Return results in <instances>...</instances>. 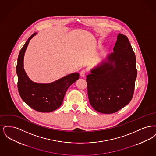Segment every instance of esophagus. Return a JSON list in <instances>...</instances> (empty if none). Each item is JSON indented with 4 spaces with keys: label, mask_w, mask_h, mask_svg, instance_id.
<instances>
[{
    "label": "esophagus",
    "mask_w": 156,
    "mask_h": 156,
    "mask_svg": "<svg viewBox=\"0 0 156 156\" xmlns=\"http://www.w3.org/2000/svg\"><path fill=\"white\" fill-rule=\"evenodd\" d=\"M85 74H86V71H85V69H83V70H82L80 72V75H81V76H82V77H83V76H85Z\"/></svg>",
    "instance_id": "34e87169"
}]
</instances>
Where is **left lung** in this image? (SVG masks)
<instances>
[{
  "mask_svg": "<svg viewBox=\"0 0 156 156\" xmlns=\"http://www.w3.org/2000/svg\"><path fill=\"white\" fill-rule=\"evenodd\" d=\"M136 63L128 38L119 33L113 52L87 76L89 103L95 111L113 113L131 101L137 74Z\"/></svg>",
  "mask_w": 156,
  "mask_h": 156,
  "instance_id": "obj_1",
  "label": "left lung"
}]
</instances>
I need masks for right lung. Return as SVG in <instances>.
<instances>
[{
	"mask_svg": "<svg viewBox=\"0 0 156 156\" xmlns=\"http://www.w3.org/2000/svg\"><path fill=\"white\" fill-rule=\"evenodd\" d=\"M36 34L28 38L19 52L16 66L17 87L23 101L30 108L41 112H50L61 105L67 89L78 80L80 74L73 73L50 83H38L30 80L24 69L23 59L29 41Z\"/></svg>",
	"mask_w": 156,
	"mask_h": 156,
	"instance_id": "right-lung-1",
	"label": "right lung"
}]
</instances>
